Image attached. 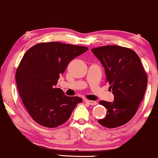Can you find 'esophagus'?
<instances>
[{
	"label": "esophagus",
	"instance_id": "1",
	"mask_svg": "<svg viewBox=\"0 0 158 158\" xmlns=\"http://www.w3.org/2000/svg\"><path fill=\"white\" fill-rule=\"evenodd\" d=\"M85 102H86V104H89V105H95V104H97V102H94V101L88 100V99H86V100H85Z\"/></svg>",
	"mask_w": 158,
	"mask_h": 158
}]
</instances>
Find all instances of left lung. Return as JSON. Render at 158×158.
I'll return each mask as SVG.
<instances>
[{"instance_id":"obj_1","label":"left lung","mask_w":158,"mask_h":158,"mask_svg":"<svg viewBox=\"0 0 158 158\" xmlns=\"http://www.w3.org/2000/svg\"><path fill=\"white\" fill-rule=\"evenodd\" d=\"M92 51L105 69L106 81L114 95V102L101 101L107 115L98 122L107 128L125 125L134 117L144 97L147 74L135 51L118 45H104Z\"/></svg>"}]
</instances>
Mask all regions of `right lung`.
Masks as SVG:
<instances>
[{
    "mask_svg": "<svg viewBox=\"0 0 158 158\" xmlns=\"http://www.w3.org/2000/svg\"><path fill=\"white\" fill-rule=\"evenodd\" d=\"M87 50L60 42H41L23 56L15 72L18 90L30 116L39 125L50 128L63 125L82 102L80 97L66 96L54 86L71 60Z\"/></svg>",
    "mask_w": 158,
    "mask_h": 158,
    "instance_id": "1",
    "label": "right lung"
}]
</instances>
